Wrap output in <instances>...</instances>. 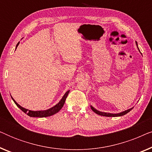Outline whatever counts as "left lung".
Returning a JSON list of instances; mask_svg holds the SVG:
<instances>
[{
    "label": "left lung",
    "mask_w": 152,
    "mask_h": 152,
    "mask_svg": "<svg viewBox=\"0 0 152 152\" xmlns=\"http://www.w3.org/2000/svg\"><path fill=\"white\" fill-rule=\"evenodd\" d=\"M136 43L137 45V46H138V43L136 41ZM139 50V48H138ZM91 109L93 110V111H94L95 113H97V115H102V116H106V117H118V116H122L124 115H125L127 113H129L131 110H132L134 109V107L131 108L129 109H127L126 110V111H122L121 113H105V112H102V111H97V109H95L94 107H93L92 106H91Z\"/></svg>",
    "instance_id": "obj_1"
}]
</instances>
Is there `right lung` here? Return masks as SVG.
<instances>
[{
	"mask_svg": "<svg viewBox=\"0 0 152 152\" xmlns=\"http://www.w3.org/2000/svg\"><path fill=\"white\" fill-rule=\"evenodd\" d=\"M19 44V42L17 43V45H16V49L17 46ZM69 91H68L67 92H66L64 95L62 97L61 100L59 102V103H57V104L54 106L53 107L50 108V109H47V110H44V111H31V110H28L27 109H25V108L22 107L21 106H20L13 99V97L12 96V99H13V101L14 102V103L16 104V105L17 106V107L19 108V109L21 110L22 111H23L25 113H26L27 115L30 116V117H34V118H45V117H48V116H51L54 115V114L57 113L59 112L60 110L62 107H63V106L64 104V103H65V101H66V97H67L68 93H69Z\"/></svg>",
	"mask_w": 152,
	"mask_h": 152,
	"instance_id": "1",
	"label": "right lung"
}]
</instances>
